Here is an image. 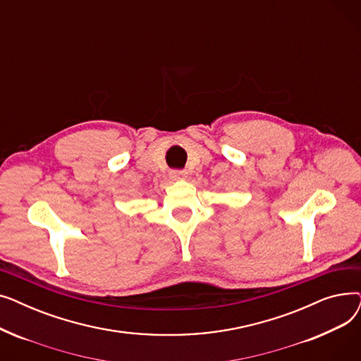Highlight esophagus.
<instances>
[{
	"label": "esophagus",
	"mask_w": 361,
	"mask_h": 361,
	"mask_svg": "<svg viewBox=\"0 0 361 361\" xmlns=\"http://www.w3.org/2000/svg\"><path fill=\"white\" fill-rule=\"evenodd\" d=\"M169 177L173 180H184L187 177V171H184V169H171Z\"/></svg>",
	"instance_id": "esophagus-1"
}]
</instances>
